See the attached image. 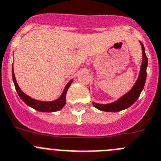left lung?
Listing matches in <instances>:
<instances>
[{"label":"left lung","mask_w":161,"mask_h":161,"mask_svg":"<svg viewBox=\"0 0 161 161\" xmlns=\"http://www.w3.org/2000/svg\"><path fill=\"white\" fill-rule=\"evenodd\" d=\"M140 44L142 49V62L138 80L136 81L132 89L127 94L123 96L122 97L120 98L119 100L112 103V104H100L93 103V105H94L95 108L101 110V111L118 112L129 108L130 106L132 105L138 100V98L139 97L141 94V92L144 87L147 77V57L146 53H145L144 46H143L142 42H140Z\"/></svg>","instance_id":"obj_1"}]
</instances>
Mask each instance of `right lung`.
I'll return each instance as SVG.
<instances>
[{
	"label": "right lung",
	"mask_w": 161,
	"mask_h": 161,
	"mask_svg": "<svg viewBox=\"0 0 161 161\" xmlns=\"http://www.w3.org/2000/svg\"><path fill=\"white\" fill-rule=\"evenodd\" d=\"M12 76H13V81H14V83L15 89H16L18 94H19V96H20L21 99L23 100V102H24L25 104H26L28 106H30V107L33 108L34 109L37 110V111L46 112V113H51V112L58 111V110L61 109V108L65 106L67 90H68V88H69V86H70L71 83H72L73 82V79H72V80H70L68 83H67V85L65 86V89H64L61 97L58 98L57 100H54V101L45 102V101H40V100L32 99V98H31L30 96H26L24 92H22V91L21 90L20 87H19V85H18V83H17L16 82L14 73V69L13 70H12Z\"/></svg>",
	"instance_id": "1"
}]
</instances>
